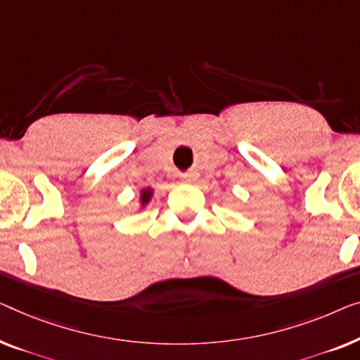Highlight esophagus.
<instances>
[{"mask_svg":"<svg viewBox=\"0 0 360 360\" xmlns=\"http://www.w3.org/2000/svg\"><path fill=\"white\" fill-rule=\"evenodd\" d=\"M181 179H184L185 181H188V184H191V181H195L198 179V174L195 170H190V172H186V174L181 175Z\"/></svg>","mask_w":360,"mask_h":360,"instance_id":"34e87169","label":"esophagus"}]
</instances>
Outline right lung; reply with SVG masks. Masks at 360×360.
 <instances>
[{
	"instance_id": "obj_1",
	"label": "right lung",
	"mask_w": 360,
	"mask_h": 360,
	"mask_svg": "<svg viewBox=\"0 0 360 360\" xmlns=\"http://www.w3.org/2000/svg\"><path fill=\"white\" fill-rule=\"evenodd\" d=\"M150 198H153V188H143L141 190V198H139V201H141L143 207L150 201Z\"/></svg>"
}]
</instances>
